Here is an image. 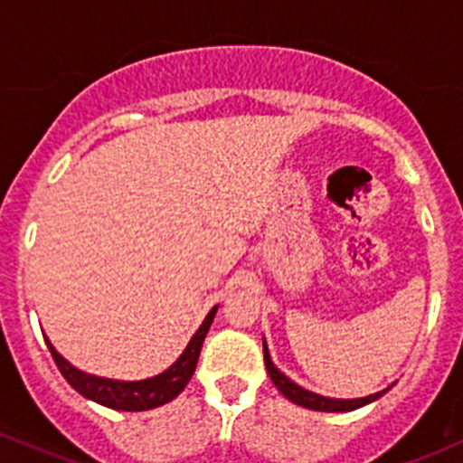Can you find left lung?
<instances>
[{
  "label": "left lung",
  "mask_w": 463,
  "mask_h": 463,
  "mask_svg": "<svg viewBox=\"0 0 463 463\" xmlns=\"http://www.w3.org/2000/svg\"><path fill=\"white\" fill-rule=\"evenodd\" d=\"M262 354H265L267 373H269V379H271V382H274V386L279 388V391L283 392V395L288 397V400L295 402V404H299V407L310 409V411L347 413V411H354V409L365 407V404H370V402L379 400V397L386 395V392L392 388V383H391V386L383 388V391H379V392H374V395L356 397V400H335V397H324V395H317V392H313V391H306L304 386L295 383L290 377H285V374L280 373L279 368H276L274 361H271L269 347H267L265 338H262Z\"/></svg>",
  "instance_id": "obj_1"
}]
</instances>
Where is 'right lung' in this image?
I'll return each instance as SVG.
<instances>
[{
    "instance_id": "add662e5",
    "label": "right lung",
    "mask_w": 463,
    "mask_h": 463,
    "mask_svg": "<svg viewBox=\"0 0 463 463\" xmlns=\"http://www.w3.org/2000/svg\"><path fill=\"white\" fill-rule=\"evenodd\" d=\"M219 306L210 310L203 319V324L198 326L196 334L192 335V340L187 343L184 352L175 358L173 365H168L164 373L155 374V377L139 379V382H123V379H107L98 377V374H89L84 370L75 368L71 361L56 352L54 345L50 343V338L45 335V343L50 347L52 358H54L56 368L61 370V374L66 377V382L75 388L80 395H84L86 400H93L102 407L116 409V411H148V409L162 407L166 402H171L173 397H178L184 391V386L192 379L194 370H196L198 356H201L203 340H205L207 331H210V324L217 315Z\"/></svg>"
}]
</instances>
